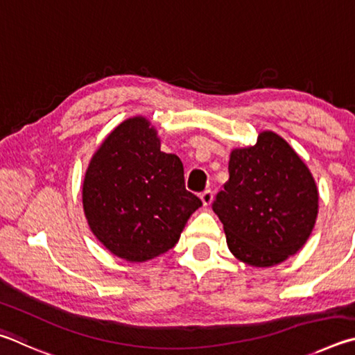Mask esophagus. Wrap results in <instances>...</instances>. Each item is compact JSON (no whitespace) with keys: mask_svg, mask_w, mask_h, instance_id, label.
<instances>
[{"mask_svg":"<svg viewBox=\"0 0 355 355\" xmlns=\"http://www.w3.org/2000/svg\"><path fill=\"white\" fill-rule=\"evenodd\" d=\"M201 201H202L204 206H210V204H212V201H214V191L212 190L202 191V193H201Z\"/></svg>","mask_w":355,"mask_h":355,"instance_id":"1","label":"esophagus"}]
</instances>
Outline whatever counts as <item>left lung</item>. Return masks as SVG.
Wrapping results in <instances>:
<instances>
[{"label":"left lung","mask_w":355,"mask_h":355,"mask_svg":"<svg viewBox=\"0 0 355 355\" xmlns=\"http://www.w3.org/2000/svg\"><path fill=\"white\" fill-rule=\"evenodd\" d=\"M235 257L272 266L301 250L318 215V190L307 165L282 137L263 130L254 146L229 159V181L212 204Z\"/></svg>","instance_id":"8db88e82"}]
</instances>
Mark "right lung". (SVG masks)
I'll use <instances>...</instances> for the list:
<instances>
[{
  "label": "right lung",
  "mask_w": 355,
  "mask_h": 355,
  "mask_svg": "<svg viewBox=\"0 0 355 355\" xmlns=\"http://www.w3.org/2000/svg\"><path fill=\"white\" fill-rule=\"evenodd\" d=\"M83 204L93 235L128 262L171 250L202 206L185 189L181 159L160 151L157 130L143 116L118 124L93 154Z\"/></svg>",
  "instance_id": "add662e5"
}]
</instances>
